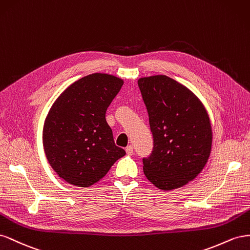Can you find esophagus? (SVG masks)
<instances>
[{"mask_svg":"<svg viewBox=\"0 0 250 250\" xmlns=\"http://www.w3.org/2000/svg\"><path fill=\"white\" fill-rule=\"evenodd\" d=\"M125 152H126V154L127 155H133L134 154V149H133V146H127L126 147H125Z\"/></svg>","mask_w":250,"mask_h":250,"instance_id":"esophagus-1","label":"esophagus"}]
</instances>
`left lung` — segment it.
Segmentation results:
<instances>
[{
	"mask_svg": "<svg viewBox=\"0 0 250 250\" xmlns=\"http://www.w3.org/2000/svg\"><path fill=\"white\" fill-rule=\"evenodd\" d=\"M154 148L144 173L157 188L184 187L202 172L211 152L208 113L196 94L167 75L140 77Z\"/></svg>",
	"mask_w": 250,
	"mask_h": 250,
	"instance_id": "8db88e82",
	"label": "left lung"
}]
</instances>
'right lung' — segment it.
<instances>
[{"mask_svg":"<svg viewBox=\"0 0 250 250\" xmlns=\"http://www.w3.org/2000/svg\"><path fill=\"white\" fill-rule=\"evenodd\" d=\"M124 84L106 73H93L63 90L42 126V146L50 167L74 187L101 181L125 155L115 146L105 111Z\"/></svg>","mask_w":250,"mask_h":250,"instance_id":"add662e5","label":"right lung"}]
</instances>
